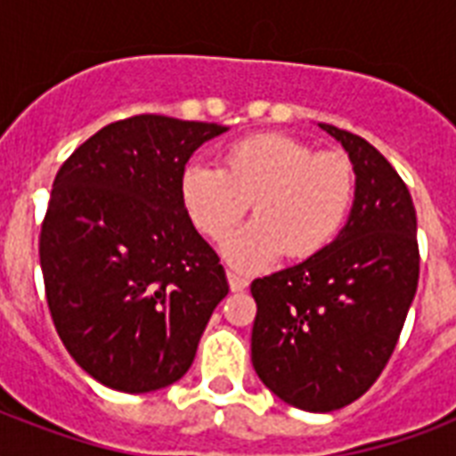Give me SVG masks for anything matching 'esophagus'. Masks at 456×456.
<instances>
[{
    "mask_svg": "<svg viewBox=\"0 0 456 456\" xmlns=\"http://www.w3.org/2000/svg\"><path fill=\"white\" fill-rule=\"evenodd\" d=\"M227 281L232 291H243V289L248 286V279L243 277L241 272H234V270H227Z\"/></svg>",
    "mask_w": 456,
    "mask_h": 456,
    "instance_id": "obj_1",
    "label": "esophagus"
}]
</instances>
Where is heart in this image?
I'll use <instances>...</instances> for the list:
<instances>
[{
	"mask_svg": "<svg viewBox=\"0 0 456 456\" xmlns=\"http://www.w3.org/2000/svg\"><path fill=\"white\" fill-rule=\"evenodd\" d=\"M179 196L210 241L232 234L253 203L256 222L224 243L232 263L253 270L279 253L307 260L329 248L353 215L357 177L346 153L314 151L298 137L263 132L229 146L222 170L186 165Z\"/></svg>",
	"mask_w": 456,
	"mask_h": 456,
	"instance_id": "1",
	"label": "heart"
}]
</instances>
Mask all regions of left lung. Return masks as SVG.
I'll return each mask as SVG.
<instances>
[{
    "label": "left lung",
    "instance_id": "obj_1",
    "mask_svg": "<svg viewBox=\"0 0 456 456\" xmlns=\"http://www.w3.org/2000/svg\"><path fill=\"white\" fill-rule=\"evenodd\" d=\"M319 127L353 160V215L329 248L250 284L253 367L274 395L305 411L340 410L374 386L419 284L417 210L403 177L367 139Z\"/></svg>",
    "mask_w": 456,
    "mask_h": 456
}]
</instances>
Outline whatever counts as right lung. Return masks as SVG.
<instances>
[{"label": "right lung", "mask_w": 456, "mask_h": 456, "mask_svg": "<svg viewBox=\"0 0 456 456\" xmlns=\"http://www.w3.org/2000/svg\"><path fill=\"white\" fill-rule=\"evenodd\" d=\"M224 130L132 116L56 172L39 234L46 303L70 357L109 388L151 393L182 379L229 293L179 196L186 160Z\"/></svg>", "instance_id": "1"}]
</instances>
